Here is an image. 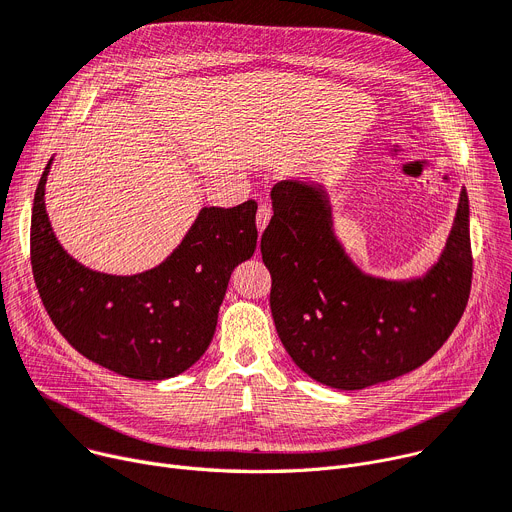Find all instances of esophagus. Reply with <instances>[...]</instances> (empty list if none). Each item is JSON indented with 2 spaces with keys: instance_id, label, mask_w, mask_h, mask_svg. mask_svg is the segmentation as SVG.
Returning a JSON list of instances; mask_svg holds the SVG:
<instances>
[{
  "instance_id": "1",
  "label": "esophagus",
  "mask_w": 512,
  "mask_h": 512,
  "mask_svg": "<svg viewBox=\"0 0 512 512\" xmlns=\"http://www.w3.org/2000/svg\"><path fill=\"white\" fill-rule=\"evenodd\" d=\"M269 220H271V208L267 204H259V208H257V230H259V235L263 232V228L269 224Z\"/></svg>"
}]
</instances>
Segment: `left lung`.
I'll list each match as a JSON object with an SVG mask.
<instances>
[{"label": "left lung", "mask_w": 512, "mask_h": 512, "mask_svg": "<svg viewBox=\"0 0 512 512\" xmlns=\"http://www.w3.org/2000/svg\"><path fill=\"white\" fill-rule=\"evenodd\" d=\"M271 200L261 235L269 304L277 335L302 371L324 386L361 390L408 374L441 349L472 288L466 192L439 263L404 284L353 267L333 237L322 190L280 181Z\"/></svg>", "instance_id": "obj_1"}]
</instances>
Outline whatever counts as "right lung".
Here are the masks:
<instances>
[{"instance_id": "add662e5", "label": "right lung", "mask_w": 512, "mask_h": 512, "mask_svg": "<svg viewBox=\"0 0 512 512\" xmlns=\"http://www.w3.org/2000/svg\"><path fill=\"white\" fill-rule=\"evenodd\" d=\"M38 181L30 226L32 275L57 331L89 361L132 380H165L208 349L230 273L257 247V204L204 208L159 267L108 275L69 257L53 235Z\"/></svg>"}]
</instances>
